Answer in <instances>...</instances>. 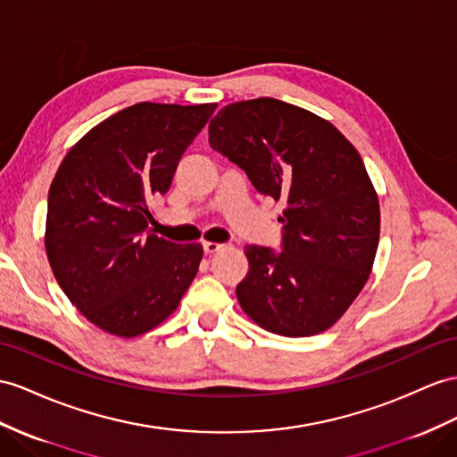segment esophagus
Wrapping results in <instances>:
<instances>
[{
	"label": "esophagus",
	"instance_id": "1",
	"mask_svg": "<svg viewBox=\"0 0 457 457\" xmlns=\"http://www.w3.org/2000/svg\"><path fill=\"white\" fill-rule=\"evenodd\" d=\"M203 249H204V253H206V254H214V253H218V251L224 249V245L212 243V241H204V243H203Z\"/></svg>",
	"mask_w": 457,
	"mask_h": 457
}]
</instances>
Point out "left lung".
<instances>
[{"label": "left lung", "mask_w": 457, "mask_h": 457, "mask_svg": "<svg viewBox=\"0 0 457 457\" xmlns=\"http://www.w3.org/2000/svg\"><path fill=\"white\" fill-rule=\"evenodd\" d=\"M208 143L256 191L286 203L284 251L245 245L241 309L279 336L328 330L365 287L378 249V195L361 154L324 117L276 98L228 104Z\"/></svg>", "instance_id": "left-lung-1"}]
</instances>
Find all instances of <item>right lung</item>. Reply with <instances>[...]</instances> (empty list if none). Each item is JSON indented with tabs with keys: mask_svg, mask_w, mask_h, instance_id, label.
<instances>
[{
	"mask_svg": "<svg viewBox=\"0 0 457 457\" xmlns=\"http://www.w3.org/2000/svg\"><path fill=\"white\" fill-rule=\"evenodd\" d=\"M218 104L140 102L79 138L50 185L44 245L57 284L100 330L137 337L179 307L203 261L198 243L148 231L152 198Z\"/></svg>",
	"mask_w": 457,
	"mask_h": 457,
	"instance_id": "obj_1",
	"label": "right lung"
}]
</instances>
